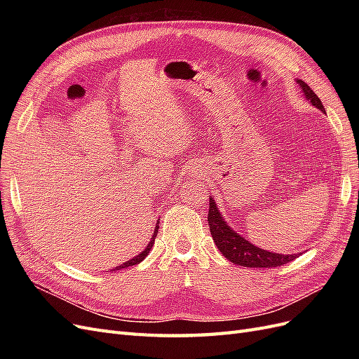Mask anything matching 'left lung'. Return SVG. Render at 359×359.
I'll use <instances>...</instances> for the list:
<instances>
[{"instance_id":"1","label":"left lung","mask_w":359,"mask_h":359,"mask_svg":"<svg viewBox=\"0 0 359 359\" xmlns=\"http://www.w3.org/2000/svg\"><path fill=\"white\" fill-rule=\"evenodd\" d=\"M297 82L301 86V91L304 93V95H306V99L310 100V103L313 106H316L318 109L325 112V107L320 99L314 94V91L310 88V86L301 79H297ZM208 226L217 248H219L222 255L226 259H229L232 264L247 266V268H273V266L285 265L290 262V260L297 259L298 256V255L271 253L247 241L244 236L238 235L232 227L226 224L222 214L219 212V208H217L214 198H210Z\"/></svg>"}]
</instances>
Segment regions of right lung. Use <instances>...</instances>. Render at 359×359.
<instances>
[{
	"mask_svg": "<svg viewBox=\"0 0 359 359\" xmlns=\"http://www.w3.org/2000/svg\"><path fill=\"white\" fill-rule=\"evenodd\" d=\"M157 232H158V223H157V226H156V229H154V235H153V238H151V241L148 243V245L145 247V250L140 255H137V256H135L133 259H130V260H127V262H124V264H121L119 266H115L114 268V271H118V269H123V268H127V266H132V265H137V264H140L142 262V260L148 256V253H149V250L153 248V245H154V241H156V236H157Z\"/></svg>",
	"mask_w": 359,
	"mask_h": 359,
	"instance_id": "add662e5",
	"label": "right lung"
}]
</instances>
